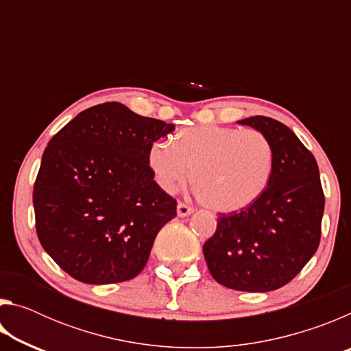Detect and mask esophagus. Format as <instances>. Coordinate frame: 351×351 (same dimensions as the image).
Returning <instances> with one entry per match:
<instances>
[{
	"mask_svg": "<svg viewBox=\"0 0 351 351\" xmlns=\"http://www.w3.org/2000/svg\"><path fill=\"white\" fill-rule=\"evenodd\" d=\"M176 213H178V217H189L190 213H193V209L184 203H178Z\"/></svg>",
	"mask_w": 351,
	"mask_h": 351,
	"instance_id": "esophagus-1",
	"label": "esophagus"
}]
</instances>
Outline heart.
<instances>
[{
	"mask_svg": "<svg viewBox=\"0 0 351 351\" xmlns=\"http://www.w3.org/2000/svg\"><path fill=\"white\" fill-rule=\"evenodd\" d=\"M148 165L165 192L175 193L192 175L201 203L219 213L246 209L268 187L274 167L271 142L257 130L203 125L156 142Z\"/></svg>",
	"mask_w": 351,
	"mask_h": 351,
	"instance_id": "1",
	"label": "heart"
}]
</instances>
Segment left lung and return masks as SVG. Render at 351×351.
<instances>
[{"label": "left lung", "mask_w": 351, "mask_h": 351, "mask_svg": "<svg viewBox=\"0 0 351 351\" xmlns=\"http://www.w3.org/2000/svg\"><path fill=\"white\" fill-rule=\"evenodd\" d=\"M239 123L271 142V181L254 204L219 215L203 252L219 285L268 293L293 280L317 251L325 198L316 159L287 125L265 116Z\"/></svg>", "instance_id": "left-lung-1"}]
</instances>
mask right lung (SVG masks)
<instances>
[{
    "mask_svg": "<svg viewBox=\"0 0 351 351\" xmlns=\"http://www.w3.org/2000/svg\"><path fill=\"white\" fill-rule=\"evenodd\" d=\"M175 125L125 105L91 106L49 141L34 186L37 235L75 280L108 285L144 269L176 201L153 180L148 152Z\"/></svg>",
    "mask_w": 351,
    "mask_h": 351,
    "instance_id": "1",
    "label": "right lung"
}]
</instances>
